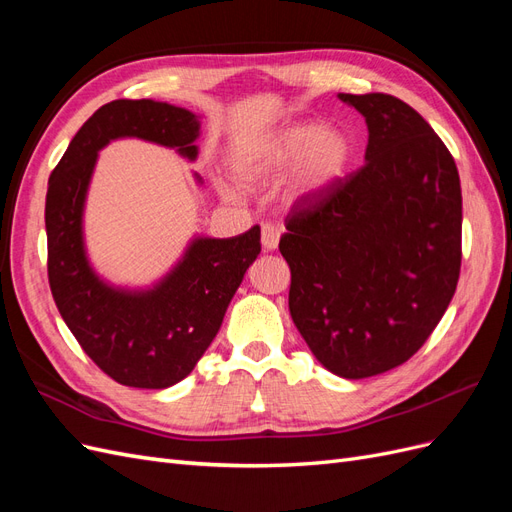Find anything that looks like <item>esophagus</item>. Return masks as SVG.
<instances>
[{"label":"esophagus","instance_id":"obj_1","mask_svg":"<svg viewBox=\"0 0 512 512\" xmlns=\"http://www.w3.org/2000/svg\"><path fill=\"white\" fill-rule=\"evenodd\" d=\"M260 241H262V250H265V252L277 250V243H280V228L273 226V224H262Z\"/></svg>","mask_w":512,"mask_h":512}]
</instances>
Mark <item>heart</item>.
I'll return each instance as SVG.
<instances>
[{
    "instance_id": "obj_1",
    "label": "heart",
    "mask_w": 512,
    "mask_h": 512,
    "mask_svg": "<svg viewBox=\"0 0 512 512\" xmlns=\"http://www.w3.org/2000/svg\"><path fill=\"white\" fill-rule=\"evenodd\" d=\"M352 158L350 138L329 123H294L241 147L232 170L245 185H258L286 175L294 168V185L303 194H318L342 179ZM228 198L237 190L222 185Z\"/></svg>"
}]
</instances>
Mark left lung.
Masks as SVG:
<instances>
[{
  "mask_svg": "<svg viewBox=\"0 0 512 512\" xmlns=\"http://www.w3.org/2000/svg\"><path fill=\"white\" fill-rule=\"evenodd\" d=\"M367 123L365 166L292 207L280 252L294 327L331 374H384L421 348L461 267V185L412 106L339 94Z\"/></svg>",
  "mask_w": 512,
  "mask_h": 512,
  "instance_id": "obj_1",
  "label": "left lung"
}]
</instances>
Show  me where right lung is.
I'll list each match as a JSON object with an SVG mask.
<instances>
[{
	"label": "right lung",
	"instance_id": "add662e5",
	"mask_svg": "<svg viewBox=\"0 0 512 512\" xmlns=\"http://www.w3.org/2000/svg\"><path fill=\"white\" fill-rule=\"evenodd\" d=\"M198 136L200 121L188 108L108 102L76 132L49 179L44 222L53 299L89 359L123 386L168 389L188 376L260 254L254 226L230 239L194 237L177 265L149 288L115 286L91 267L83 215L98 151L115 138H141L194 162Z\"/></svg>",
	"mask_w": 512,
	"mask_h": 512
}]
</instances>
